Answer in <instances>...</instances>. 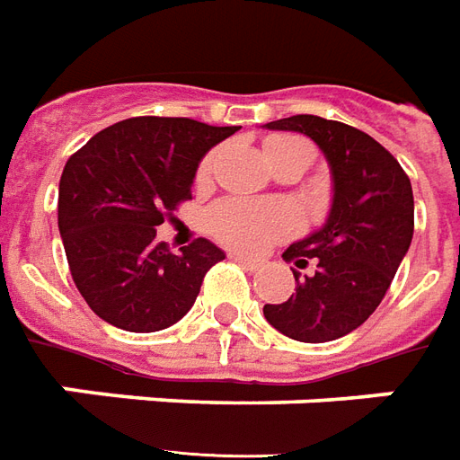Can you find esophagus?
Masks as SVG:
<instances>
[{
	"label": "esophagus",
	"mask_w": 460,
	"mask_h": 460,
	"mask_svg": "<svg viewBox=\"0 0 460 460\" xmlns=\"http://www.w3.org/2000/svg\"><path fill=\"white\" fill-rule=\"evenodd\" d=\"M231 259L236 263H241L243 269H249V271H259L263 263L256 261V259H249V256H241V253H231Z\"/></svg>",
	"instance_id": "obj_1"
}]
</instances>
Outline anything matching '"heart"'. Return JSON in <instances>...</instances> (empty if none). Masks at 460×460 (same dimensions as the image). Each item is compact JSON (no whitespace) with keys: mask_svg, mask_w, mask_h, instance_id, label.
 Segmentation results:
<instances>
[{"mask_svg":"<svg viewBox=\"0 0 460 460\" xmlns=\"http://www.w3.org/2000/svg\"><path fill=\"white\" fill-rule=\"evenodd\" d=\"M294 144H306L298 137H271L266 141V154L281 152ZM214 154L199 164V181L211 174ZM211 234L236 252L259 253L298 229L296 208L286 201H252V199H226L208 214Z\"/></svg>","mask_w":460,"mask_h":460,"instance_id":"1","label":"heart"}]
</instances>
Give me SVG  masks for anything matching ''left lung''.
I'll return each mask as SVG.
<instances>
[{"mask_svg":"<svg viewBox=\"0 0 460 460\" xmlns=\"http://www.w3.org/2000/svg\"><path fill=\"white\" fill-rule=\"evenodd\" d=\"M266 129L298 131L319 144L333 179L326 224L291 243L286 261L317 263L296 279V294L266 304L263 316L284 336L304 343L341 339L358 329L386 296L413 239L411 179L374 137L341 121L296 114L269 121Z\"/></svg>","mask_w":460,"mask_h":460,"instance_id":"left-lung-1","label":"left lung"}]
</instances>
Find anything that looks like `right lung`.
<instances>
[{
	"label": "right lung",
	"mask_w": 460,
	"mask_h": 460,
	"mask_svg": "<svg viewBox=\"0 0 460 460\" xmlns=\"http://www.w3.org/2000/svg\"><path fill=\"white\" fill-rule=\"evenodd\" d=\"M234 131L239 127L184 117H134L69 156L59 181V234L74 284L99 319L152 333L194 306L224 252L197 239L172 253L156 241V226L191 199L199 162Z\"/></svg>",
	"instance_id": "right-lung-1"
}]
</instances>
